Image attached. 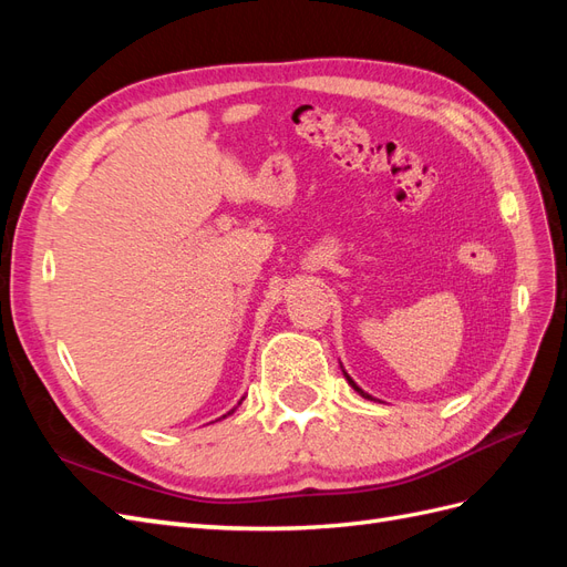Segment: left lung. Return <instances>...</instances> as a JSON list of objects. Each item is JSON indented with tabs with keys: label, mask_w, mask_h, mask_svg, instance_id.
<instances>
[{
	"label": "left lung",
	"mask_w": 567,
	"mask_h": 567,
	"mask_svg": "<svg viewBox=\"0 0 567 567\" xmlns=\"http://www.w3.org/2000/svg\"><path fill=\"white\" fill-rule=\"evenodd\" d=\"M340 369H342V367H340ZM342 375H346V381H348V383H350V385H352V388H354V392H359V394H362V398H364V400H373V398H371V394H369V392H364V390H362V388H359V385H357V383H354V381H352V379H350V373H348V371H346V369H342Z\"/></svg>",
	"instance_id": "obj_1"
}]
</instances>
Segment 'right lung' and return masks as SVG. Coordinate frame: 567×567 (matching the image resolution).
<instances>
[{
  "mask_svg": "<svg viewBox=\"0 0 567 567\" xmlns=\"http://www.w3.org/2000/svg\"><path fill=\"white\" fill-rule=\"evenodd\" d=\"M241 400H244V398H241ZM238 404H241V402H238ZM234 409H236V406H234ZM234 409H231V411H227V414H225V416H221V419H227L229 414H234Z\"/></svg>",
  "mask_w": 567,
  "mask_h": 567,
  "instance_id": "add662e5",
  "label": "right lung"
}]
</instances>
